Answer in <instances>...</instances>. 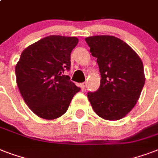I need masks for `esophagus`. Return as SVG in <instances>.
I'll use <instances>...</instances> for the list:
<instances>
[{
  "label": "esophagus",
  "instance_id": "esophagus-1",
  "mask_svg": "<svg viewBox=\"0 0 158 158\" xmlns=\"http://www.w3.org/2000/svg\"><path fill=\"white\" fill-rule=\"evenodd\" d=\"M85 87H86V84H85V83L80 84V88H81V89H85Z\"/></svg>",
  "mask_w": 158,
  "mask_h": 158
}]
</instances>
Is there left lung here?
I'll use <instances>...</instances> for the list:
<instances>
[{
    "instance_id": "left-lung-1",
    "label": "left lung",
    "mask_w": 158,
    "mask_h": 158,
    "mask_svg": "<svg viewBox=\"0 0 158 158\" xmlns=\"http://www.w3.org/2000/svg\"><path fill=\"white\" fill-rule=\"evenodd\" d=\"M101 73L98 90L88 94L94 112L102 119L118 120L137 103L145 83L143 64L127 43L114 36L85 38Z\"/></svg>"
}]
</instances>
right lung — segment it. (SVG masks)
I'll return each instance as SVG.
<instances>
[{"instance_id": "add662e5", "label": "right lung", "mask_w": 158, "mask_h": 158, "mask_svg": "<svg viewBox=\"0 0 158 158\" xmlns=\"http://www.w3.org/2000/svg\"><path fill=\"white\" fill-rule=\"evenodd\" d=\"M76 37L51 35L28 46L15 65L16 82L23 101L34 114L54 120L68 110L80 90L64 75L70 69V53Z\"/></svg>"}]
</instances>
